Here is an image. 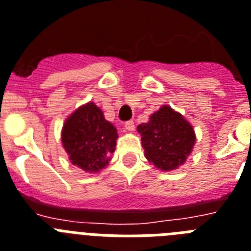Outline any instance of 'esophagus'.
<instances>
[{"mask_svg":"<svg viewBox=\"0 0 251 251\" xmlns=\"http://www.w3.org/2000/svg\"><path fill=\"white\" fill-rule=\"evenodd\" d=\"M134 122L133 121H128V122H126V123H124V129L126 130H128V132H133V130H134Z\"/></svg>","mask_w":251,"mask_h":251,"instance_id":"34e87169","label":"esophagus"}]
</instances>
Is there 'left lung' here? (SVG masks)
<instances>
[{
    "mask_svg": "<svg viewBox=\"0 0 251 251\" xmlns=\"http://www.w3.org/2000/svg\"><path fill=\"white\" fill-rule=\"evenodd\" d=\"M150 163L163 172L185 165L196 143L192 124L170 105H162L137 127Z\"/></svg>",
    "mask_w": 251,
    "mask_h": 251,
    "instance_id": "1",
    "label": "left lung"
}]
</instances>
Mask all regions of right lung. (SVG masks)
<instances>
[{"mask_svg":"<svg viewBox=\"0 0 251 251\" xmlns=\"http://www.w3.org/2000/svg\"><path fill=\"white\" fill-rule=\"evenodd\" d=\"M118 132L93 101L80 105L65 119L61 142L73 165L89 174H98L109 165Z\"/></svg>","mask_w":251,"mask_h":251,"instance_id":"add662e5","label":"right lung"}]
</instances>
